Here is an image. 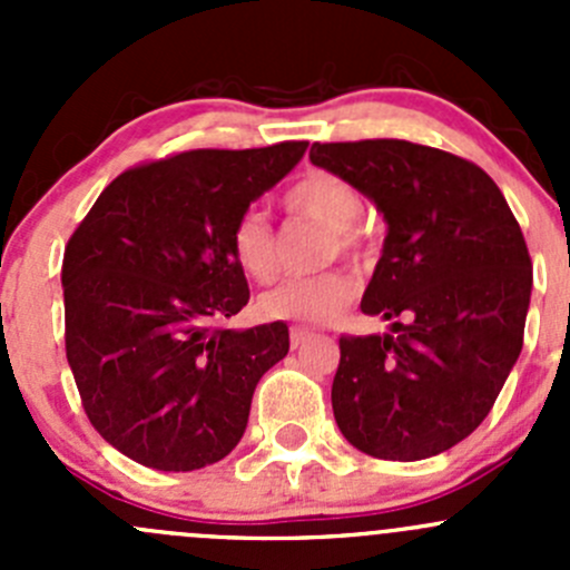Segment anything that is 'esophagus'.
<instances>
[{"mask_svg":"<svg viewBox=\"0 0 570 570\" xmlns=\"http://www.w3.org/2000/svg\"><path fill=\"white\" fill-rule=\"evenodd\" d=\"M308 336H312V331H308V327H301V325L289 327V342H292V347H301V344L306 342Z\"/></svg>","mask_w":570,"mask_h":570,"instance_id":"1","label":"esophagus"}]
</instances>
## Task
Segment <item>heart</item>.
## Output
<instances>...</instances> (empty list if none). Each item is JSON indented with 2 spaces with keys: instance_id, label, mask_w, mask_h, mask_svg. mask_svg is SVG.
I'll use <instances>...</instances> for the list:
<instances>
[{
  "instance_id": "heart-1",
  "label": "heart",
  "mask_w": 570,
  "mask_h": 570,
  "mask_svg": "<svg viewBox=\"0 0 570 570\" xmlns=\"http://www.w3.org/2000/svg\"><path fill=\"white\" fill-rule=\"evenodd\" d=\"M286 206L295 215L320 223L333 234L327 258L338 256L361 262L366 256V243L355 223L364 215V198L347 178L325 170L303 176L286 193ZM234 262L253 281H269L278 273V237L264 217V212L250 209L234 223L228 237ZM358 295V284L350 273H325L312 278H289L258 297V314L267 320L295 322V325H322L336 320Z\"/></svg>"
}]
</instances>
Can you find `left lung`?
Wrapping results in <instances>:
<instances>
[{
    "label": "left lung",
    "mask_w": 570,
    "mask_h": 570,
    "mask_svg": "<svg viewBox=\"0 0 570 570\" xmlns=\"http://www.w3.org/2000/svg\"><path fill=\"white\" fill-rule=\"evenodd\" d=\"M308 159L377 206L386 239L361 312L389 333L338 338L331 402L355 450L422 461L480 428L524 344L532 262L502 189L407 140L314 142Z\"/></svg>",
    "instance_id": "1"
}]
</instances>
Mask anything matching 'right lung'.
Segmentation results:
<instances>
[{
  "label": "right lung",
  "instance_id": "add662e5",
  "mask_svg": "<svg viewBox=\"0 0 570 570\" xmlns=\"http://www.w3.org/2000/svg\"><path fill=\"white\" fill-rule=\"evenodd\" d=\"M306 148H204L131 168L68 239V364L90 424L131 461L193 471L243 439L256 383L289 353V327L217 325L250 297L228 237Z\"/></svg>",
  "mask_w": 570,
  "mask_h": 570
}]
</instances>
